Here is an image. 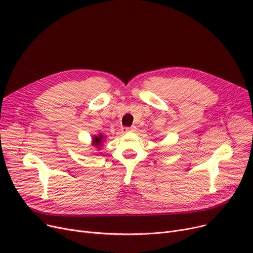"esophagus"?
<instances>
[{
	"instance_id": "1",
	"label": "esophagus",
	"mask_w": 253,
	"mask_h": 253,
	"mask_svg": "<svg viewBox=\"0 0 253 253\" xmlns=\"http://www.w3.org/2000/svg\"><path fill=\"white\" fill-rule=\"evenodd\" d=\"M135 129V127H124L122 129V131L124 132V133H128V132H133Z\"/></svg>"
}]
</instances>
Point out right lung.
Masks as SVG:
<instances>
[{
    "mask_svg": "<svg viewBox=\"0 0 253 253\" xmlns=\"http://www.w3.org/2000/svg\"><path fill=\"white\" fill-rule=\"evenodd\" d=\"M102 138H103V135H102V134H99L98 136H95L94 138H93V142H94L95 147H99L100 143H101Z\"/></svg>",
    "mask_w": 253,
    "mask_h": 253,
    "instance_id": "add662e5",
    "label": "right lung"
}]
</instances>
